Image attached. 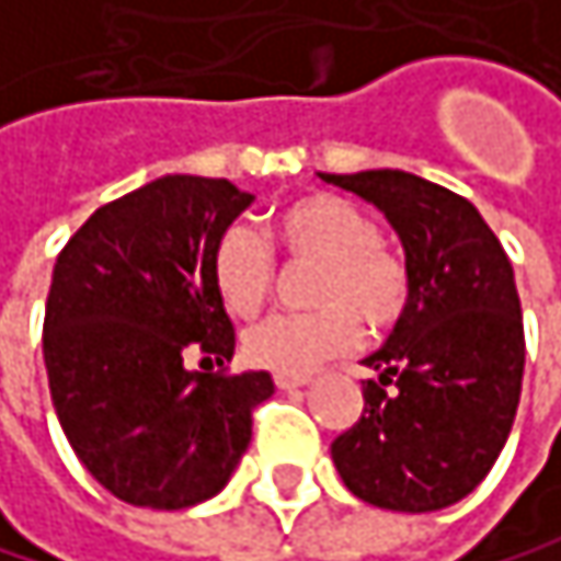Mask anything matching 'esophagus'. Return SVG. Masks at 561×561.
I'll use <instances>...</instances> for the list:
<instances>
[{
	"label": "esophagus",
	"mask_w": 561,
	"mask_h": 561,
	"mask_svg": "<svg viewBox=\"0 0 561 561\" xmlns=\"http://www.w3.org/2000/svg\"><path fill=\"white\" fill-rule=\"evenodd\" d=\"M309 378H293V375H275V388L278 391H296V388H306Z\"/></svg>",
	"instance_id": "esophagus-1"
}]
</instances>
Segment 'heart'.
Returning a JSON list of instances; mask_svg holds the SVG:
<instances>
[{
	"label": "heart",
	"mask_w": 561,
	"mask_h": 561,
	"mask_svg": "<svg viewBox=\"0 0 561 561\" xmlns=\"http://www.w3.org/2000/svg\"><path fill=\"white\" fill-rule=\"evenodd\" d=\"M289 259L319 262L312 302L302 316H272L249 329L242 352L255 368L306 378L319 365L348 355L368 329L394 325L411 299V272L398 252L381 245L378 222L352 199L312 193L278 209L268 229ZM213 286L226 312L252 319L275 283L268 242L245 222H232L213 245Z\"/></svg>",
	"instance_id": "obj_1"
}]
</instances>
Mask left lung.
<instances>
[{
    "mask_svg": "<svg viewBox=\"0 0 561 561\" xmlns=\"http://www.w3.org/2000/svg\"><path fill=\"white\" fill-rule=\"evenodd\" d=\"M398 229L411 299L365 358L362 421L335 437L345 486L381 510L431 513L480 486L516 421L526 339L510 255L477 206L404 170L322 173ZM394 383L391 392L387 385Z\"/></svg>",
    "mask_w": 561,
    "mask_h": 561,
    "instance_id": "8db88e82",
    "label": "left lung"
}]
</instances>
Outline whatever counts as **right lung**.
I'll use <instances>...</instances> for the list:
<instances>
[{"instance_id": "right-lung-1", "label": "right lung", "mask_w": 561, "mask_h": 561, "mask_svg": "<svg viewBox=\"0 0 561 561\" xmlns=\"http://www.w3.org/2000/svg\"><path fill=\"white\" fill-rule=\"evenodd\" d=\"M249 203L229 180L170 173L94 209L58 252L42 332L51 404L84 470L130 506L216 496L275 391L265 371L190 368L232 358L209 262Z\"/></svg>"}]
</instances>
